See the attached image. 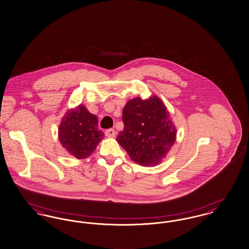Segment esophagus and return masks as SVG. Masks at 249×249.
<instances>
[{"label":"esophagus","mask_w":249,"mask_h":249,"mask_svg":"<svg viewBox=\"0 0 249 249\" xmlns=\"http://www.w3.org/2000/svg\"><path fill=\"white\" fill-rule=\"evenodd\" d=\"M105 135L107 137H108V138H113V137H115L116 132H115L114 129L109 128V129H107V130L105 131Z\"/></svg>","instance_id":"34e87169"}]
</instances>
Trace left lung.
<instances>
[{"mask_svg":"<svg viewBox=\"0 0 249 249\" xmlns=\"http://www.w3.org/2000/svg\"><path fill=\"white\" fill-rule=\"evenodd\" d=\"M124 130L118 143L131 159L142 166H156L167 156L176 141V128L170 112L157 95L135 97L124 107Z\"/></svg>","mask_w":249,"mask_h":249,"instance_id":"obj_1","label":"left lung"}]
</instances>
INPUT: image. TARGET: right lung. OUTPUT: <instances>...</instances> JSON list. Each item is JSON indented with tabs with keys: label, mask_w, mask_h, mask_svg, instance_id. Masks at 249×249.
I'll use <instances>...</instances> for the list:
<instances>
[{
	"label": "right lung",
	"mask_w": 249,
	"mask_h": 249,
	"mask_svg": "<svg viewBox=\"0 0 249 249\" xmlns=\"http://www.w3.org/2000/svg\"><path fill=\"white\" fill-rule=\"evenodd\" d=\"M59 141L66 152L79 159L91 156L104 138L98 120L85 106L69 109L59 125Z\"/></svg>",
	"instance_id": "obj_1"
}]
</instances>
